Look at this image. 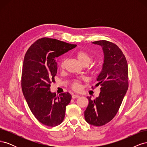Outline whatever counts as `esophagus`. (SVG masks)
Listing matches in <instances>:
<instances>
[{
	"mask_svg": "<svg viewBox=\"0 0 147 147\" xmlns=\"http://www.w3.org/2000/svg\"><path fill=\"white\" fill-rule=\"evenodd\" d=\"M79 95L78 94H73L72 95V98L73 99H76V98H78V97H79Z\"/></svg>",
	"mask_w": 147,
	"mask_h": 147,
	"instance_id": "obj_1",
	"label": "esophagus"
}]
</instances>
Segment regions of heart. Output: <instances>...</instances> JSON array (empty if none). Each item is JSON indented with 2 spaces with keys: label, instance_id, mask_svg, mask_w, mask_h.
<instances>
[{
  "label": "heart",
  "instance_id": "1",
  "mask_svg": "<svg viewBox=\"0 0 147 147\" xmlns=\"http://www.w3.org/2000/svg\"><path fill=\"white\" fill-rule=\"evenodd\" d=\"M76 55L78 60L81 62L82 64L84 65H88L90 64L91 60H92V56L89 54V53L83 50H80L77 52ZM67 59L64 58L63 60L61 61L60 63V67L61 69H64L65 64H66ZM71 88H72L74 90H78L80 88L81 84L80 82L78 80H74L71 83Z\"/></svg>",
  "mask_w": 147,
  "mask_h": 147
}]
</instances>
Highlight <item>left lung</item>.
Segmentation results:
<instances>
[{"label": "left lung", "mask_w": 147, "mask_h": 147, "mask_svg": "<svg viewBox=\"0 0 147 147\" xmlns=\"http://www.w3.org/2000/svg\"><path fill=\"white\" fill-rule=\"evenodd\" d=\"M92 43L102 46L104 63L95 86H100L99 96L94 100L87 97L89 104L84 113L88 123L101 126L115 117L121 106L129 86L128 66L125 56L116 44L105 40Z\"/></svg>", "instance_id": "8db88e82"}]
</instances>
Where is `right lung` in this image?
Masks as SVG:
<instances>
[{
	"instance_id": "add662e5",
	"label": "right lung",
	"mask_w": 147,
	"mask_h": 147,
	"mask_svg": "<svg viewBox=\"0 0 147 147\" xmlns=\"http://www.w3.org/2000/svg\"><path fill=\"white\" fill-rule=\"evenodd\" d=\"M77 45L55 38H41L30 45L24 56L21 88L29 107L38 121L54 127L63 121L65 107L70 102L69 92L56 96L50 88L57 73L56 57Z\"/></svg>"
}]
</instances>
